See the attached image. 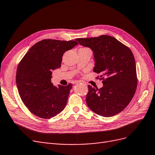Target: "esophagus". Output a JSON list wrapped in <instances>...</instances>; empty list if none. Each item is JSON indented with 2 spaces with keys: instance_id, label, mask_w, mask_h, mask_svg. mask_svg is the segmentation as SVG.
<instances>
[{
  "instance_id": "34e87169",
  "label": "esophagus",
  "mask_w": 155,
  "mask_h": 155,
  "mask_svg": "<svg viewBox=\"0 0 155 155\" xmlns=\"http://www.w3.org/2000/svg\"><path fill=\"white\" fill-rule=\"evenodd\" d=\"M78 83H81V82H80V81H77V82H74L73 84H78Z\"/></svg>"
}]
</instances>
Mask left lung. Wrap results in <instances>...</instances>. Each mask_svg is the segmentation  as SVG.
Wrapping results in <instances>:
<instances>
[{
  "label": "left lung",
  "mask_w": 155,
  "mask_h": 155,
  "mask_svg": "<svg viewBox=\"0 0 155 155\" xmlns=\"http://www.w3.org/2000/svg\"><path fill=\"white\" fill-rule=\"evenodd\" d=\"M75 40L92 49L95 59L93 71L99 73L103 80V86L99 89L88 85L87 106L100 116L117 115L129 104L137 89L136 66L132 52L109 35Z\"/></svg>",
  "instance_id": "8db88e82"
}]
</instances>
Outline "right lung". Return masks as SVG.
<instances>
[{
    "instance_id": "obj_1",
    "label": "right lung",
    "mask_w": 155,
    "mask_h": 155,
    "mask_svg": "<svg viewBox=\"0 0 155 155\" xmlns=\"http://www.w3.org/2000/svg\"><path fill=\"white\" fill-rule=\"evenodd\" d=\"M77 44L75 40L44 39L33 45L19 62L17 88L23 103L33 115L49 119L64 109L73 85L54 86L52 71L61 66L64 53Z\"/></svg>"
}]
</instances>
